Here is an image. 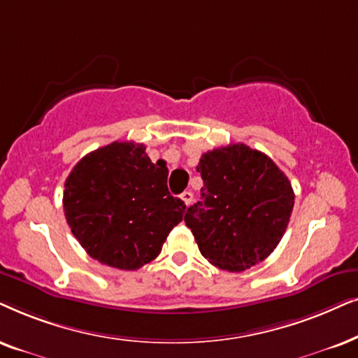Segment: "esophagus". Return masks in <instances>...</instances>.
<instances>
[{"instance_id":"esophagus-1","label":"esophagus","mask_w":358,"mask_h":358,"mask_svg":"<svg viewBox=\"0 0 358 358\" xmlns=\"http://www.w3.org/2000/svg\"><path fill=\"white\" fill-rule=\"evenodd\" d=\"M180 198L183 199V203L187 204V206H189V204H192V201H193V193L192 192H183L182 194H180Z\"/></svg>"}]
</instances>
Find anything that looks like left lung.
I'll use <instances>...</instances> for the list:
<instances>
[{"label":"left lung","mask_w":358,"mask_h":358,"mask_svg":"<svg viewBox=\"0 0 358 358\" xmlns=\"http://www.w3.org/2000/svg\"><path fill=\"white\" fill-rule=\"evenodd\" d=\"M201 201L187 209L199 252L209 264L242 271L264 262L280 244L292 216L294 193L270 157L245 144L201 155Z\"/></svg>","instance_id":"1"}]
</instances>
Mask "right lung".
<instances>
[{
  "mask_svg": "<svg viewBox=\"0 0 358 358\" xmlns=\"http://www.w3.org/2000/svg\"><path fill=\"white\" fill-rule=\"evenodd\" d=\"M166 176L165 162L152 164L142 144L116 141L90 152L65 180L71 234L103 265L137 270L149 264L187 208L170 194Z\"/></svg>",
  "mask_w": 358,
  "mask_h": 358,
  "instance_id": "add662e5",
  "label": "right lung"
}]
</instances>
